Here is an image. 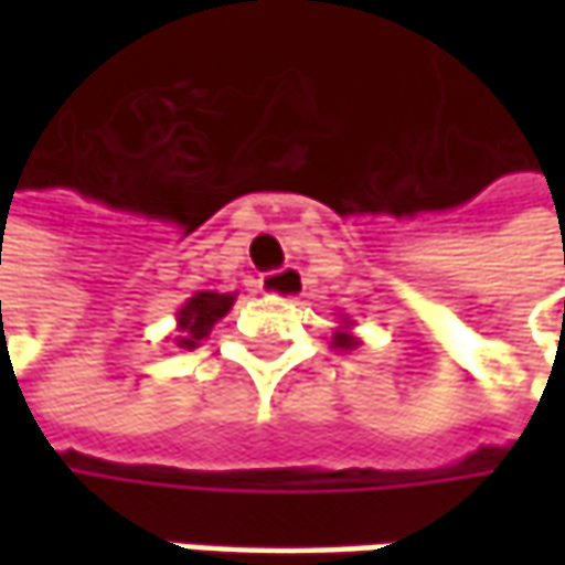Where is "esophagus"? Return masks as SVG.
I'll return each mask as SVG.
<instances>
[{
    "instance_id": "34e87169",
    "label": "esophagus",
    "mask_w": 565,
    "mask_h": 565,
    "mask_svg": "<svg viewBox=\"0 0 565 565\" xmlns=\"http://www.w3.org/2000/svg\"><path fill=\"white\" fill-rule=\"evenodd\" d=\"M260 292L273 295V298H286V301H298L301 292H305V276H301V270H295V267H286V270L279 273H267L260 279Z\"/></svg>"
}]
</instances>
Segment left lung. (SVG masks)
<instances>
[{
    "instance_id": "1",
    "label": "left lung",
    "mask_w": 565,
    "mask_h": 565,
    "mask_svg": "<svg viewBox=\"0 0 565 565\" xmlns=\"http://www.w3.org/2000/svg\"><path fill=\"white\" fill-rule=\"evenodd\" d=\"M352 330H355V320L342 317V320H339V327L333 330V339H330V345H333V349H355L361 339L355 337Z\"/></svg>"
}]
</instances>
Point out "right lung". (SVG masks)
<instances>
[{
  "instance_id": "right-lung-1",
  "label": "right lung",
  "mask_w": 565,
  "mask_h": 565,
  "mask_svg": "<svg viewBox=\"0 0 565 565\" xmlns=\"http://www.w3.org/2000/svg\"><path fill=\"white\" fill-rule=\"evenodd\" d=\"M235 305V292H194L185 305L175 311V333H172V345L175 349H198L216 320L232 311Z\"/></svg>"
}]
</instances>
